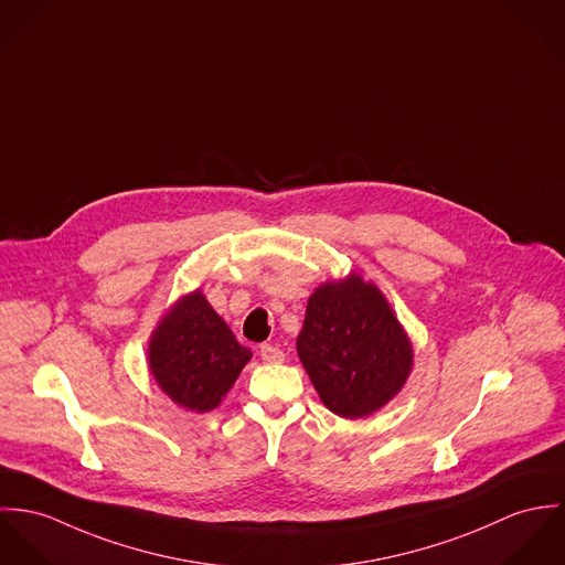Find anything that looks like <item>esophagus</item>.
Returning a JSON list of instances; mask_svg holds the SVG:
<instances>
[{"label": "esophagus", "instance_id": "34e87169", "mask_svg": "<svg viewBox=\"0 0 565 565\" xmlns=\"http://www.w3.org/2000/svg\"><path fill=\"white\" fill-rule=\"evenodd\" d=\"M259 355H262V362L264 364H279V362H284V351L281 349H277V347H273V344H262L259 347Z\"/></svg>", "mask_w": 565, "mask_h": 565}]
</instances>
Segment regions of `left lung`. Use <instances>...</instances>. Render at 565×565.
<instances>
[{
    "label": "left lung",
    "mask_w": 565,
    "mask_h": 565,
    "mask_svg": "<svg viewBox=\"0 0 565 565\" xmlns=\"http://www.w3.org/2000/svg\"><path fill=\"white\" fill-rule=\"evenodd\" d=\"M297 353L324 407L349 420L385 407L414 366V344L385 295L355 270L310 295Z\"/></svg>",
    "instance_id": "left-lung-1"
}]
</instances>
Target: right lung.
I'll return each instance as SVG.
<instances>
[{
	"label": "right lung",
	"mask_w": 565,
	"mask_h": 565,
	"mask_svg": "<svg viewBox=\"0 0 565 565\" xmlns=\"http://www.w3.org/2000/svg\"><path fill=\"white\" fill-rule=\"evenodd\" d=\"M252 355L199 288L164 312L147 347V364L158 387L196 414L223 403Z\"/></svg>",
	"instance_id": "add662e5"
}]
</instances>
